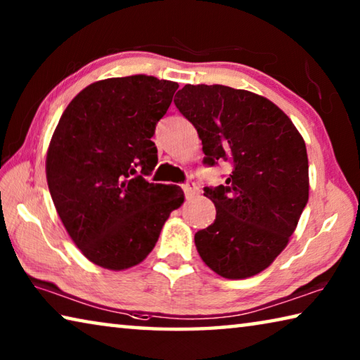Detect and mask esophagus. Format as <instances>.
<instances>
[{"label":"esophagus","instance_id":"1","mask_svg":"<svg viewBox=\"0 0 360 360\" xmlns=\"http://www.w3.org/2000/svg\"><path fill=\"white\" fill-rule=\"evenodd\" d=\"M182 188H184V193L187 195V197H193V195L198 193V186L195 184V182H192V181L186 182V184L182 186Z\"/></svg>","mask_w":360,"mask_h":360}]
</instances>
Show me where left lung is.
Masks as SVG:
<instances>
[{
	"instance_id": "left-lung-1",
	"label": "left lung",
	"mask_w": 360,
	"mask_h": 360,
	"mask_svg": "<svg viewBox=\"0 0 360 360\" xmlns=\"http://www.w3.org/2000/svg\"><path fill=\"white\" fill-rule=\"evenodd\" d=\"M174 105L197 129L206 165H231L225 186L205 187L216 221L195 233L200 257L222 278L259 275L288 246L308 203L303 138L275 103L248 90L187 84Z\"/></svg>"
}]
</instances>
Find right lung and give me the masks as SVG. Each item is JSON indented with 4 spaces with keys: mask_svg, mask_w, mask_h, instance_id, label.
Instances as JSON below:
<instances>
[{
    "mask_svg": "<svg viewBox=\"0 0 360 360\" xmlns=\"http://www.w3.org/2000/svg\"><path fill=\"white\" fill-rule=\"evenodd\" d=\"M178 87L144 75L96 81L71 100L52 135L46 176L53 205L79 251L106 270L141 264L184 203L181 187L139 174L157 165L150 138Z\"/></svg>",
    "mask_w": 360,
    "mask_h": 360,
    "instance_id": "add662e5",
    "label": "right lung"
}]
</instances>
